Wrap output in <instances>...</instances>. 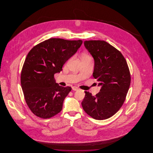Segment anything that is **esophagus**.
Here are the masks:
<instances>
[{
	"instance_id": "1",
	"label": "esophagus",
	"mask_w": 153,
	"mask_h": 153,
	"mask_svg": "<svg viewBox=\"0 0 153 153\" xmlns=\"http://www.w3.org/2000/svg\"><path fill=\"white\" fill-rule=\"evenodd\" d=\"M72 89H73V91H77L79 89V88L76 87H72Z\"/></svg>"
}]
</instances>
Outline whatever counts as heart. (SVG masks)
<instances>
[{"label": "heart", "instance_id": "1", "mask_svg": "<svg viewBox=\"0 0 153 153\" xmlns=\"http://www.w3.org/2000/svg\"><path fill=\"white\" fill-rule=\"evenodd\" d=\"M92 58V57L88 54L86 53H84V54H82L81 56V60H85V59H91Z\"/></svg>", "mask_w": 153, "mask_h": 153}]
</instances>
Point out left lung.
<instances>
[{
	"mask_svg": "<svg viewBox=\"0 0 153 153\" xmlns=\"http://www.w3.org/2000/svg\"><path fill=\"white\" fill-rule=\"evenodd\" d=\"M84 46L94 58L93 76L102 88L95 96L85 91L82 106L94 119H107L123 104L131 83L130 70L122 54L107 42L85 41Z\"/></svg>",
	"mask_w": 153,
	"mask_h": 153,
	"instance_id": "left-lung-1",
	"label": "left lung"
}]
</instances>
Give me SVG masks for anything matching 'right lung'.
Wrapping results in <instances>:
<instances>
[{"label": "right lung", "mask_w": 153, "mask_h": 153, "mask_svg": "<svg viewBox=\"0 0 153 153\" xmlns=\"http://www.w3.org/2000/svg\"><path fill=\"white\" fill-rule=\"evenodd\" d=\"M82 40L50 38L37 44L29 52L22 67L21 83L24 97L36 117L49 119L62 109L63 102L72 88L57 84L54 74L62 71Z\"/></svg>", "instance_id": "1"}]
</instances>
